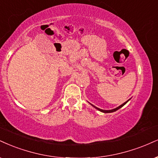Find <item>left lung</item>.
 <instances>
[{
    "label": "left lung",
    "instance_id": "1",
    "mask_svg": "<svg viewBox=\"0 0 158 158\" xmlns=\"http://www.w3.org/2000/svg\"><path fill=\"white\" fill-rule=\"evenodd\" d=\"M129 101H130V99H129L128 101H127V102H125L123 104H121V105H120L119 106V107H116V108H115V109H113V110H102V109H99V108H98V107H95L94 105H93L92 104V106L93 107H94L95 108H96V109H97L98 110H99V111H101V112H102V113H113V112H115V111H116V110H118V109H120V108H121L123 107V105H125V104H126L127 102H129Z\"/></svg>",
    "mask_w": 158,
    "mask_h": 158
}]
</instances>
